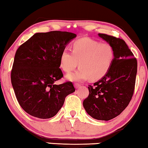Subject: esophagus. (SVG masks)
<instances>
[{"mask_svg":"<svg viewBox=\"0 0 148 148\" xmlns=\"http://www.w3.org/2000/svg\"><path fill=\"white\" fill-rule=\"evenodd\" d=\"M74 87H75L76 89H77V88H79L80 87V84H78V83H75V84H74Z\"/></svg>","mask_w":148,"mask_h":148,"instance_id":"1","label":"esophagus"}]
</instances>
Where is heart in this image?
<instances>
[{
    "instance_id": "heart-1",
    "label": "heart",
    "mask_w": 148,
    "mask_h": 148,
    "mask_svg": "<svg viewBox=\"0 0 148 148\" xmlns=\"http://www.w3.org/2000/svg\"><path fill=\"white\" fill-rule=\"evenodd\" d=\"M72 52L63 50L60 56V66L70 73L78 66L76 72L68 74V79L81 81L90 77L96 80L102 78L111 68L114 58L113 48L108 43H100L89 37L76 40L72 46Z\"/></svg>"
}]
</instances>
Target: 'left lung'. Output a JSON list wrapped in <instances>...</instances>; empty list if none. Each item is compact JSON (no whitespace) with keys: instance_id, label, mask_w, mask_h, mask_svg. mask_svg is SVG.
I'll use <instances>...</instances> for the list:
<instances>
[{"instance_id":"8db88e82","label":"left lung","mask_w":148,"mask_h":148,"mask_svg":"<svg viewBox=\"0 0 148 148\" xmlns=\"http://www.w3.org/2000/svg\"><path fill=\"white\" fill-rule=\"evenodd\" d=\"M98 35L113 47V61L104 77L89 85V94L84 100L83 106L93 118L108 121L119 115L131 100L137 61L123 40L102 33Z\"/></svg>"}]
</instances>
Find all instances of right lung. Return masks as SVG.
I'll use <instances>...</instances> for the list:
<instances>
[{"label": "right lung", "mask_w": 148, "mask_h": 148, "mask_svg": "<svg viewBox=\"0 0 148 148\" xmlns=\"http://www.w3.org/2000/svg\"><path fill=\"white\" fill-rule=\"evenodd\" d=\"M76 35L66 31L37 33L18 48L11 80L24 111L33 117L48 119L61 109L68 95L75 91L72 82L55 85L63 76L60 56Z\"/></svg>", "instance_id": "right-lung-1"}]
</instances>
